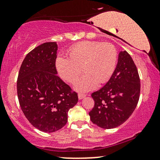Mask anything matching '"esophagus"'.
<instances>
[{"label":"esophagus","mask_w":160,"mask_h":160,"mask_svg":"<svg viewBox=\"0 0 160 160\" xmlns=\"http://www.w3.org/2000/svg\"><path fill=\"white\" fill-rule=\"evenodd\" d=\"M78 99L82 100V99H83V98H84L86 97V95H85V94L79 93V94H78Z\"/></svg>","instance_id":"1"}]
</instances>
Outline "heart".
I'll return each instance as SVG.
<instances>
[{
    "label": "heart",
    "instance_id": "1",
    "mask_svg": "<svg viewBox=\"0 0 160 160\" xmlns=\"http://www.w3.org/2000/svg\"><path fill=\"white\" fill-rule=\"evenodd\" d=\"M68 58L57 59L58 73L63 79L73 84L84 71L85 74L74 87L78 91L87 92L95 89L98 83L104 84L110 79L117 66V51L111 43L85 41L73 46Z\"/></svg>",
    "mask_w": 160,
    "mask_h": 160
}]
</instances>
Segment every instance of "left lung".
<instances>
[{"instance_id":"1","label":"left lung","mask_w":160,"mask_h":160,"mask_svg":"<svg viewBox=\"0 0 160 160\" xmlns=\"http://www.w3.org/2000/svg\"><path fill=\"white\" fill-rule=\"evenodd\" d=\"M140 92L136 65L128 52H120L112 76L103 87L92 94L95 101L89 113L92 122L104 129L121 125L136 108Z\"/></svg>"}]
</instances>
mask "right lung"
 I'll return each instance as SVG.
<instances>
[{"label":"right lung","instance_id":"obj_1","mask_svg":"<svg viewBox=\"0 0 160 160\" xmlns=\"http://www.w3.org/2000/svg\"><path fill=\"white\" fill-rule=\"evenodd\" d=\"M56 42L38 46L28 53L17 82L21 109L32 126L44 132L60 130L68 112L78 102V94L57 75Z\"/></svg>","mask_w":160,"mask_h":160}]
</instances>
